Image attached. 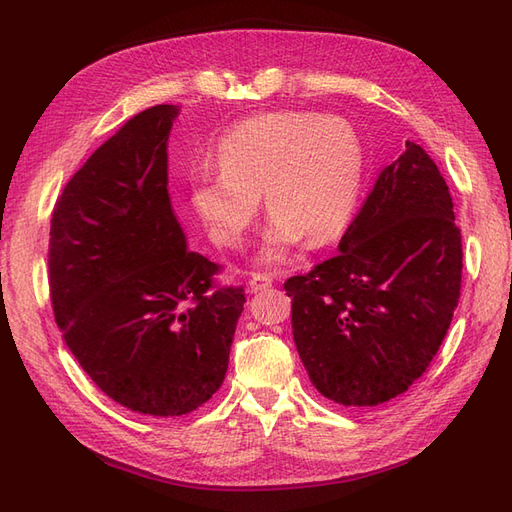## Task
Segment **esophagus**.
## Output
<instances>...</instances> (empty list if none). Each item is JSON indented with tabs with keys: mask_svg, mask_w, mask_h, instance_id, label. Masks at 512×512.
<instances>
[{
	"mask_svg": "<svg viewBox=\"0 0 512 512\" xmlns=\"http://www.w3.org/2000/svg\"><path fill=\"white\" fill-rule=\"evenodd\" d=\"M271 284H273V280H271L269 275L254 273V275H252V280L247 282V290H250V292H262V290L271 288Z\"/></svg>",
	"mask_w": 512,
	"mask_h": 512,
	"instance_id": "34e87169",
	"label": "esophagus"
}]
</instances>
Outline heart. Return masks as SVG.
<instances>
[{"mask_svg": "<svg viewBox=\"0 0 512 512\" xmlns=\"http://www.w3.org/2000/svg\"><path fill=\"white\" fill-rule=\"evenodd\" d=\"M220 170L192 177V207L220 247H239L258 213L271 215L258 260L280 265L303 239L322 245L350 222L365 156L350 123L309 111H275L230 128L215 149Z\"/></svg>", "mask_w": 512, "mask_h": 512, "instance_id": "1", "label": "heart"}]
</instances>
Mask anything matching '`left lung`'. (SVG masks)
Masks as SVG:
<instances>
[{
	"label": "left lung",
	"mask_w": 512,
	"mask_h": 512,
	"mask_svg": "<svg viewBox=\"0 0 512 512\" xmlns=\"http://www.w3.org/2000/svg\"><path fill=\"white\" fill-rule=\"evenodd\" d=\"M339 254L284 284L312 384L342 406H378L423 376L461 288L453 198L425 149L386 166Z\"/></svg>",
	"instance_id": "8db88e82"
}]
</instances>
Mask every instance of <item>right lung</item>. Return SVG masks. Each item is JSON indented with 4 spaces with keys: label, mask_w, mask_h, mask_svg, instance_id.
<instances>
[{
    "label": "right lung",
    "mask_w": 512,
    "mask_h": 512,
    "mask_svg": "<svg viewBox=\"0 0 512 512\" xmlns=\"http://www.w3.org/2000/svg\"><path fill=\"white\" fill-rule=\"evenodd\" d=\"M179 106L134 115L61 192L49 241L57 327L87 376L138 414L181 416L220 389L243 288L188 250L168 196Z\"/></svg>",
    "instance_id": "right-lung-1"
}]
</instances>
